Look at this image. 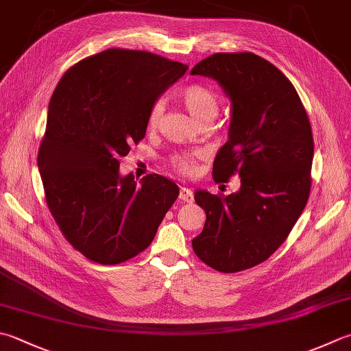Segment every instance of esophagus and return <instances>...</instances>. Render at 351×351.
Here are the masks:
<instances>
[{
	"instance_id": "esophagus-1",
	"label": "esophagus",
	"mask_w": 351,
	"mask_h": 351,
	"mask_svg": "<svg viewBox=\"0 0 351 351\" xmlns=\"http://www.w3.org/2000/svg\"><path fill=\"white\" fill-rule=\"evenodd\" d=\"M180 199L184 202H193V191H191L190 189L187 187H181L180 190Z\"/></svg>"
}]
</instances>
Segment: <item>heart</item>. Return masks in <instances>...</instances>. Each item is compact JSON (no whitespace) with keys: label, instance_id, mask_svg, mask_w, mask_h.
<instances>
[{"label":"heart","instance_id":"b5f03b06","mask_svg":"<svg viewBox=\"0 0 351 351\" xmlns=\"http://www.w3.org/2000/svg\"><path fill=\"white\" fill-rule=\"evenodd\" d=\"M180 99L184 103V106L193 119L201 123L204 120H213L219 111V97L208 89L207 86L191 84L181 89ZM164 111V105L161 100L155 101L147 114V129H155L161 121V115ZM201 156L199 152H182L175 154L170 158V164L175 170L182 175H191L195 171L196 158Z\"/></svg>","mask_w":351,"mask_h":351}]
</instances>
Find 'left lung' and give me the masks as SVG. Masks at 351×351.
I'll list each match as a JSON object with an SVG mask.
<instances>
[{
    "label": "left lung",
    "mask_w": 351,
    "mask_h": 351,
    "mask_svg": "<svg viewBox=\"0 0 351 351\" xmlns=\"http://www.w3.org/2000/svg\"><path fill=\"white\" fill-rule=\"evenodd\" d=\"M190 74L215 79L231 100L228 141L213 162V178L240 176L228 196L197 190L205 210L196 256L225 274L265 262L289 236L311 195L313 136L291 80L254 53H216Z\"/></svg>",
    "instance_id": "8db88e82"
}]
</instances>
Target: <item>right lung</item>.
Masks as SVG:
<instances>
[{
  "label": "right lung",
  "instance_id": "add662e5",
  "mask_svg": "<svg viewBox=\"0 0 351 351\" xmlns=\"http://www.w3.org/2000/svg\"><path fill=\"white\" fill-rule=\"evenodd\" d=\"M187 68L109 48L71 66L54 89L38 152L45 201L64 237L95 263L119 265L146 250L180 195L161 175L141 185L120 176L119 158L144 138L150 108Z\"/></svg>",
  "mask_w": 351,
  "mask_h": 351
}]
</instances>
